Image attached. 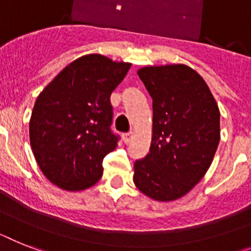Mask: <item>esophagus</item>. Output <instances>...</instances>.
Segmentation results:
<instances>
[{
    "label": "esophagus",
    "instance_id": "1",
    "mask_svg": "<svg viewBox=\"0 0 251 251\" xmlns=\"http://www.w3.org/2000/svg\"><path fill=\"white\" fill-rule=\"evenodd\" d=\"M131 138H132V132L131 131L122 134V140H124L125 143H129L130 140H131Z\"/></svg>",
    "mask_w": 251,
    "mask_h": 251
}]
</instances>
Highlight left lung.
<instances>
[{
	"mask_svg": "<svg viewBox=\"0 0 251 251\" xmlns=\"http://www.w3.org/2000/svg\"><path fill=\"white\" fill-rule=\"evenodd\" d=\"M153 100L149 153L134 163V184L158 201L184 197L203 178L220 143V109L207 83L186 65L138 71Z\"/></svg>",
	"mask_w": 251,
	"mask_h": 251,
	"instance_id": "left-lung-1",
	"label": "left lung"
}]
</instances>
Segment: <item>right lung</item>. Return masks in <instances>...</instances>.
Segmentation results:
<instances>
[{
	"instance_id": "1",
	"label": "right lung",
	"mask_w": 251,
	"mask_h": 251,
	"mask_svg": "<svg viewBox=\"0 0 251 251\" xmlns=\"http://www.w3.org/2000/svg\"><path fill=\"white\" fill-rule=\"evenodd\" d=\"M130 66L86 54L67 65L38 96L29 136L35 161L50 182L79 191L102 177L103 158L120 140L111 130L109 97Z\"/></svg>"
}]
</instances>
